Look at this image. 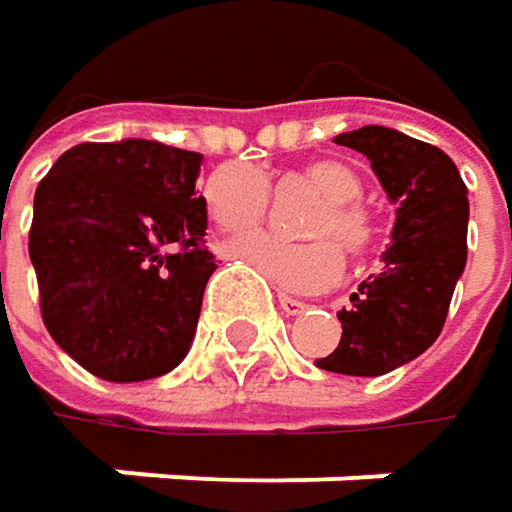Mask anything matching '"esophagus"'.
<instances>
[{"instance_id":"esophagus-1","label":"esophagus","mask_w":512,"mask_h":512,"mask_svg":"<svg viewBox=\"0 0 512 512\" xmlns=\"http://www.w3.org/2000/svg\"><path fill=\"white\" fill-rule=\"evenodd\" d=\"M278 305H281V311H284V314H302V311L308 308L302 299H296V296H287V293H278Z\"/></svg>"}]
</instances>
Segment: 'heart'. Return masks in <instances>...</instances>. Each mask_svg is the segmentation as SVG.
Listing matches in <instances>:
<instances>
[{"label": "heart", "mask_w": 512, "mask_h": 512, "mask_svg": "<svg viewBox=\"0 0 512 512\" xmlns=\"http://www.w3.org/2000/svg\"><path fill=\"white\" fill-rule=\"evenodd\" d=\"M296 177L320 195V204L311 207L302 225V231L311 237L281 240L272 234H252L234 240L228 252L275 287L311 293L329 287L341 275V248L350 257L367 255L379 237V225L370 207L358 198L361 177L347 162L308 159L296 171ZM201 195L210 222L228 234L252 231L269 210V186L263 174L240 162H225L210 171Z\"/></svg>", "instance_id": "b5f03b06"}]
</instances>
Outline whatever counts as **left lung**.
I'll return each mask as SVG.
<instances>
[{
  "label": "left lung",
  "mask_w": 512,
  "mask_h": 512,
  "mask_svg": "<svg viewBox=\"0 0 512 512\" xmlns=\"http://www.w3.org/2000/svg\"><path fill=\"white\" fill-rule=\"evenodd\" d=\"M370 159L397 204L382 272L358 284L338 314L341 344L317 367L382 376L418 358L439 338L468 255V189L454 159L436 145L388 127H361L335 139Z\"/></svg>",
  "instance_id": "8db88e82"
}]
</instances>
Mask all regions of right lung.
Masks as SVG:
<instances>
[{"mask_svg": "<svg viewBox=\"0 0 512 512\" xmlns=\"http://www.w3.org/2000/svg\"><path fill=\"white\" fill-rule=\"evenodd\" d=\"M201 162L148 139L82 142L38 183L29 257L41 317L88 373L142 382L189 353L216 269Z\"/></svg>", "mask_w": 512, "mask_h": 512, "instance_id": "right-lung-1", "label": "right lung"}]
</instances>
